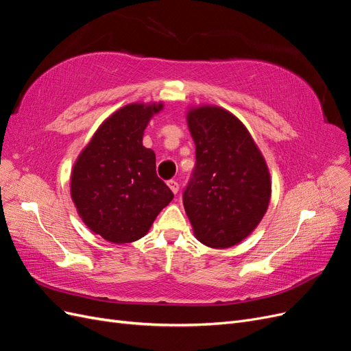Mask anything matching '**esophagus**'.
Segmentation results:
<instances>
[{"instance_id": "obj_1", "label": "esophagus", "mask_w": 351, "mask_h": 351, "mask_svg": "<svg viewBox=\"0 0 351 351\" xmlns=\"http://www.w3.org/2000/svg\"><path fill=\"white\" fill-rule=\"evenodd\" d=\"M167 184H168L169 190H171V192H173L174 195H177V192H178V183L176 182V180H169V182H168Z\"/></svg>"}]
</instances>
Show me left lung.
I'll return each mask as SVG.
<instances>
[{
  "label": "left lung",
  "instance_id": "1",
  "mask_svg": "<svg viewBox=\"0 0 351 351\" xmlns=\"http://www.w3.org/2000/svg\"><path fill=\"white\" fill-rule=\"evenodd\" d=\"M196 168L183 193L195 237L214 249L236 246L267 214L271 176L252 134L234 114L202 104L186 114Z\"/></svg>",
  "mask_w": 351,
  "mask_h": 351
}]
</instances>
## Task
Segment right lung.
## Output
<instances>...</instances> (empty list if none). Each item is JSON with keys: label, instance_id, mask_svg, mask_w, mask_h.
I'll return each mask as SVG.
<instances>
[{"label": "right lung", "instance_id": "right-lung-1", "mask_svg": "<svg viewBox=\"0 0 351 351\" xmlns=\"http://www.w3.org/2000/svg\"><path fill=\"white\" fill-rule=\"evenodd\" d=\"M164 102H133L114 111L74 161L70 193L82 221L110 243L142 239L174 195L158 178L143 133Z\"/></svg>", "mask_w": 351, "mask_h": 351}]
</instances>
